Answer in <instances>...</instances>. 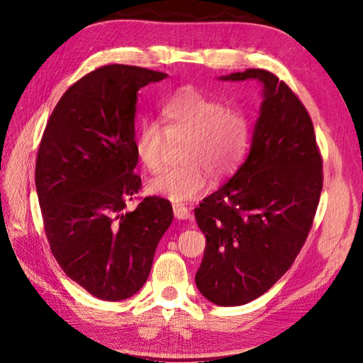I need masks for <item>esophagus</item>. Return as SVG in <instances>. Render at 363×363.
Here are the masks:
<instances>
[{
	"label": "esophagus",
	"instance_id": "1",
	"mask_svg": "<svg viewBox=\"0 0 363 363\" xmlns=\"http://www.w3.org/2000/svg\"><path fill=\"white\" fill-rule=\"evenodd\" d=\"M173 211H174V216H176V219H179V220H187V219H190V211H189V208L186 206V204H181V203H174L173 204Z\"/></svg>",
	"mask_w": 363,
	"mask_h": 363
}]
</instances>
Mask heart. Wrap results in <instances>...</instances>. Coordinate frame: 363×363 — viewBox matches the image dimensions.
<instances>
[{
	"label": "heart",
	"mask_w": 363,
	"mask_h": 363,
	"mask_svg": "<svg viewBox=\"0 0 363 363\" xmlns=\"http://www.w3.org/2000/svg\"><path fill=\"white\" fill-rule=\"evenodd\" d=\"M160 117L163 127L155 121H144L138 127V160L150 173H157L168 135L171 140H186L184 164L150 179V194L190 201L208 189L209 174L225 179L245 162L252 140V121L245 109L227 106L195 87H182L163 104Z\"/></svg>",
	"instance_id": "1"
}]
</instances>
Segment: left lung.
<instances>
[{"instance_id":"8db88e82","label":"left lung","mask_w":363,"mask_h":363,"mask_svg":"<svg viewBox=\"0 0 363 363\" xmlns=\"http://www.w3.org/2000/svg\"><path fill=\"white\" fill-rule=\"evenodd\" d=\"M262 85L247 159L230 181L195 208L206 236L195 274L200 294L240 306L276 284L305 245L322 190V159L308 111L265 69L220 76Z\"/></svg>"}]
</instances>
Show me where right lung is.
Wrapping results in <instances>:
<instances>
[{"instance_id":"right-lung-1","label":"right lung","mask_w":363,"mask_h":363,"mask_svg":"<svg viewBox=\"0 0 363 363\" xmlns=\"http://www.w3.org/2000/svg\"><path fill=\"white\" fill-rule=\"evenodd\" d=\"M168 74L108 65L60 98L36 160V192L50 250L67 276L96 298L121 301L147 281L173 208L147 196L135 174L138 91Z\"/></svg>"}]
</instances>
